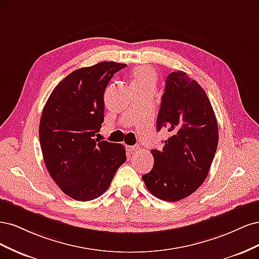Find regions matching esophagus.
Listing matches in <instances>:
<instances>
[{"label": "esophagus", "mask_w": 259, "mask_h": 259, "mask_svg": "<svg viewBox=\"0 0 259 259\" xmlns=\"http://www.w3.org/2000/svg\"><path fill=\"white\" fill-rule=\"evenodd\" d=\"M126 149H127L128 152L135 153V152H137V151L139 150V146H137V145H136V146H127Z\"/></svg>", "instance_id": "obj_1"}]
</instances>
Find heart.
Listing matches in <instances>:
<instances>
[{
	"label": "heart",
	"instance_id": "b5f03b06",
	"mask_svg": "<svg viewBox=\"0 0 259 259\" xmlns=\"http://www.w3.org/2000/svg\"><path fill=\"white\" fill-rule=\"evenodd\" d=\"M156 79L158 77L154 69L147 66L137 67L132 72V88L133 90L154 89Z\"/></svg>",
	"mask_w": 259,
	"mask_h": 259
}]
</instances>
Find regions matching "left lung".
<instances>
[{"label": "left lung", "mask_w": 259, "mask_h": 259, "mask_svg": "<svg viewBox=\"0 0 259 259\" xmlns=\"http://www.w3.org/2000/svg\"><path fill=\"white\" fill-rule=\"evenodd\" d=\"M170 137L153 149L152 169L143 176L147 189L163 201L189 197L204 182L218 145V125L201 85L183 71L171 72L156 119V128Z\"/></svg>", "instance_id": "8db88e82"}]
</instances>
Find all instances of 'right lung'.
I'll use <instances>...</instances> for the list:
<instances>
[{
    "label": "right lung",
    "mask_w": 259,
    "mask_h": 259,
    "mask_svg": "<svg viewBox=\"0 0 259 259\" xmlns=\"http://www.w3.org/2000/svg\"><path fill=\"white\" fill-rule=\"evenodd\" d=\"M124 64L103 61L68 74L52 92L41 115L45 165L61 191L76 201L100 197L126 161L122 145L94 138L104 122V94Z\"/></svg>",
    "instance_id": "right-lung-1"
}]
</instances>
